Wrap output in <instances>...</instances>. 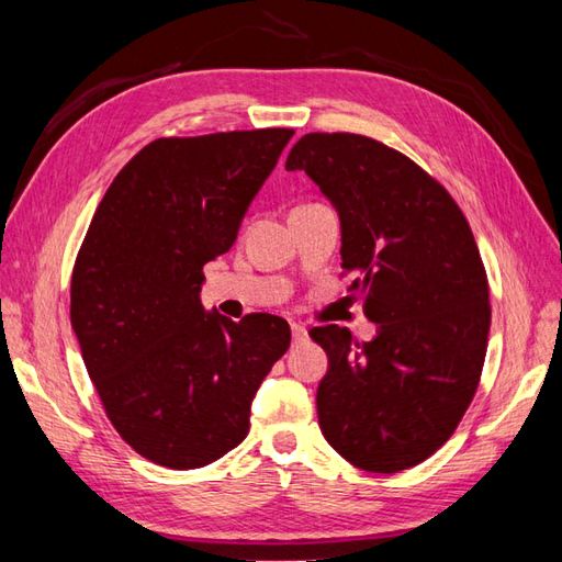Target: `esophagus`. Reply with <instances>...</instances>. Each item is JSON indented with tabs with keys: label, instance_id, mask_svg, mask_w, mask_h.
Wrapping results in <instances>:
<instances>
[{
	"label": "esophagus",
	"instance_id": "34e87169",
	"mask_svg": "<svg viewBox=\"0 0 562 562\" xmlns=\"http://www.w3.org/2000/svg\"><path fill=\"white\" fill-rule=\"evenodd\" d=\"M292 340L300 345V342H306L308 340V330L302 326V324H292Z\"/></svg>",
	"mask_w": 562,
	"mask_h": 562
}]
</instances>
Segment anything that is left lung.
Masks as SVG:
<instances>
[{"label": "left lung", "instance_id": "obj_1", "mask_svg": "<svg viewBox=\"0 0 562 562\" xmlns=\"http://www.w3.org/2000/svg\"><path fill=\"white\" fill-rule=\"evenodd\" d=\"M284 166L338 210L348 292L376 324L369 342L333 324L308 333L328 355L321 432L357 469H411L453 435L479 389L491 330L479 244L449 190L384 142L308 133Z\"/></svg>", "mask_w": 562, "mask_h": 562}]
</instances>
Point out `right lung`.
<instances>
[{"mask_svg":"<svg viewBox=\"0 0 562 562\" xmlns=\"http://www.w3.org/2000/svg\"><path fill=\"white\" fill-rule=\"evenodd\" d=\"M290 127L149 142L113 178L71 270L69 316L103 411L139 457L188 471L248 435L288 321L205 314L202 266L232 248Z\"/></svg>","mask_w":562,"mask_h":562,"instance_id":"right-lung-1","label":"right lung"}]
</instances>
